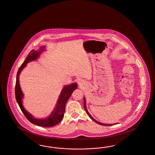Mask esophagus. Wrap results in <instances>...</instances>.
<instances>
[{
  "label": "esophagus",
  "mask_w": 155,
  "mask_h": 155,
  "mask_svg": "<svg viewBox=\"0 0 155 155\" xmlns=\"http://www.w3.org/2000/svg\"><path fill=\"white\" fill-rule=\"evenodd\" d=\"M81 82H80V83H79V84H81Z\"/></svg>",
  "instance_id": "1"
}]
</instances>
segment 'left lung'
I'll list each match as a JSON object with an SVG mask.
<instances>
[{
	"label": "left lung",
	"instance_id": "8db88e82",
	"mask_svg": "<svg viewBox=\"0 0 155 155\" xmlns=\"http://www.w3.org/2000/svg\"><path fill=\"white\" fill-rule=\"evenodd\" d=\"M84 109H85V110L86 111V113H87V114H88L89 116V117H90V118H91L92 120H94L96 123L97 124H99V125H105V126H110V125H115V124H116L117 123H115V124H104V123H101V122H99V121H96V120H95L94 118H93L92 116H91V115L89 113L88 111L87 110V106H86V101H85V97H84Z\"/></svg>",
	"mask_w": 155,
	"mask_h": 155
}]
</instances>
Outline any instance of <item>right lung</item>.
Wrapping results in <instances>:
<instances>
[{
	"label": "right lung",
	"mask_w": 155,
	"mask_h": 155,
	"mask_svg": "<svg viewBox=\"0 0 155 155\" xmlns=\"http://www.w3.org/2000/svg\"><path fill=\"white\" fill-rule=\"evenodd\" d=\"M45 46L41 47L40 50L37 51L35 50H32L28 55L27 56L26 59L23 62L21 66L18 68L17 77H16V82H15V95L17 102L21 110L22 111L23 114L25 116V117L30 121V122L34 124L45 127H50L54 125H57L59 123L64 116L65 107L67 101L69 99V97L71 95L72 93L74 90L77 88V84L72 83L70 85H68L64 86L61 91V92L59 97V99L58 101L56 107L54 110L52 111L51 114L45 118H37L33 117L29 112L25 109L22 105V99L23 98V93L20 86L19 83V75L20 74L22 69L27 66V64L32 60H35L39 56V54L41 52L44 51Z\"/></svg>",
	"instance_id": "1"
}]
</instances>
